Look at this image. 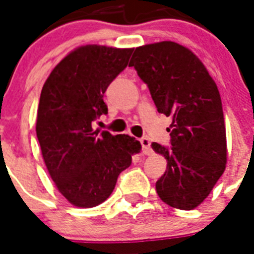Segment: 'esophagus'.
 Wrapping results in <instances>:
<instances>
[{
  "mask_svg": "<svg viewBox=\"0 0 254 254\" xmlns=\"http://www.w3.org/2000/svg\"><path fill=\"white\" fill-rule=\"evenodd\" d=\"M139 143L142 146V153L143 154H150L151 153V142L149 138H141L139 139Z\"/></svg>",
  "mask_w": 254,
  "mask_h": 254,
  "instance_id": "esophagus-1",
  "label": "esophagus"
}]
</instances>
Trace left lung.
Masks as SVG:
<instances>
[{"label": "left lung", "mask_w": 254, "mask_h": 254, "mask_svg": "<svg viewBox=\"0 0 254 254\" xmlns=\"http://www.w3.org/2000/svg\"><path fill=\"white\" fill-rule=\"evenodd\" d=\"M129 67L147 85L157 111L173 117L170 147L151 143L167 159L157 193L174 208L193 209L208 196L227 163L219 89L199 58L175 42L137 47Z\"/></svg>", "instance_id": "obj_1"}]
</instances>
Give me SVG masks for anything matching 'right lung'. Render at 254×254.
I'll use <instances>...</instances> for the list:
<instances>
[{"instance_id": "add662e5", "label": "right lung", "mask_w": 254, "mask_h": 254, "mask_svg": "<svg viewBox=\"0 0 254 254\" xmlns=\"http://www.w3.org/2000/svg\"><path fill=\"white\" fill-rule=\"evenodd\" d=\"M133 50L88 45L68 54L42 88L37 137L50 177L76 207L107 200L120 173L131 165L141 143L127 134L93 130L107 115L104 93L127 68Z\"/></svg>"}]
</instances>
